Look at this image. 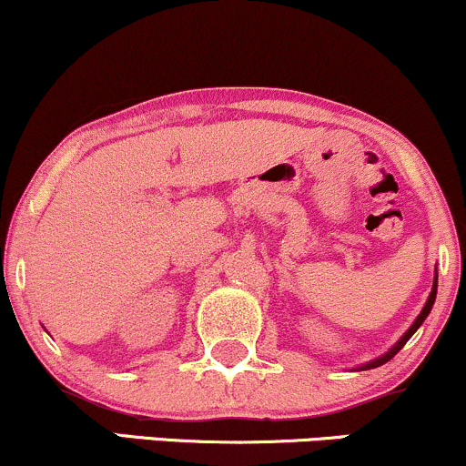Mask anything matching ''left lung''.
Returning a JSON list of instances; mask_svg holds the SVG:
<instances>
[{"label": "left lung", "instance_id": "1", "mask_svg": "<svg viewBox=\"0 0 466 466\" xmlns=\"http://www.w3.org/2000/svg\"><path fill=\"white\" fill-rule=\"evenodd\" d=\"M436 287H438V276H436V280H434V287H431V293H430V298H427V304H425V307H422V311H420L419 318H416V322L410 326V330H408V333H405L403 337H400V339L397 341V346H394V349L390 350L388 355H383L381 360H374V361H370V363H366V366H361V370H363V368H366V370H368V368H377V366H381V363L390 361V360H392L394 355H397V352H399L400 349H403V346H405V341H408L410 337L414 335L416 330H419V326H420L422 322H425V318H427V315H430L431 307H434V300H436Z\"/></svg>", "mask_w": 466, "mask_h": 466}]
</instances>
